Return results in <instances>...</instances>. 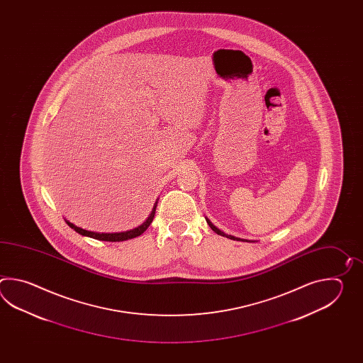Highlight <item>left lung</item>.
<instances>
[{
	"label": "left lung",
	"mask_w": 363,
	"mask_h": 363,
	"mask_svg": "<svg viewBox=\"0 0 363 363\" xmlns=\"http://www.w3.org/2000/svg\"><path fill=\"white\" fill-rule=\"evenodd\" d=\"M208 220V225H210V228L213 230V231L216 232L218 235H220V236H224V238H227V239H231V240H238V241H240L241 239H238V238H235V236H231V235H227V233H224V232L220 231V230H218L216 228V225H213V223L208 220V219H206ZM241 241H245V240H241Z\"/></svg>",
	"instance_id": "left-lung-1"
}]
</instances>
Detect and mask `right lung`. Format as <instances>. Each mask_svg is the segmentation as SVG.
<instances>
[{
	"label": "right lung",
	"instance_id": "right-lung-1",
	"mask_svg": "<svg viewBox=\"0 0 363 363\" xmlns=\"http://www.w3.org/2000/svg\"><path fill=\"white\" fill-rule=\"evenodd\" d=\"M155 208H157V205H155V208L152 210V214L149 216V218H147V220H145L144 223L139 225L138 228H133L131 231L118 232V233H99V232L86 231V230H83V228H80V227H77V225L69 223L67 220H66V223L69 224V227H71L74 231H77V233H80V235H83V236L92 238V239L101 240V241H124V240L138 238V236H140L141 233H144V232L147 231V227H149L150 223L153 222V218H155Z\"/></svg>",
	"mask_w": 363,
	"mask_h": 363
}]
</instances>
